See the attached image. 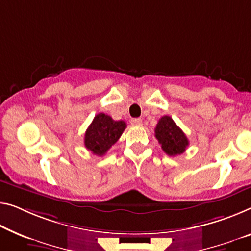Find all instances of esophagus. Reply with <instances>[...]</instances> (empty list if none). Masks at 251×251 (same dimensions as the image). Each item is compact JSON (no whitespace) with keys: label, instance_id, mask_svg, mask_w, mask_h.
I'll use <instances>...</instances> for the list:
<instances>
[{"label":"esophagus","instance_id":"1","mask_svg":"<svg viewBox=\"0 0 251 251\" xmlns=\"http://www.w3.org/2000/svg\"><path fill=\"white\" fill-rule=\"evenodd\" d=\"M131 125H132V126H141L142 120H141V119H139V118L132 119V120H131Z\"/></svg>","mask_w":251,"mask_h":251}]
</instances>
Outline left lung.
I'll return each mask as SVG.
<instances>
[{
    "label": "left lung",
    "mask_w": 251,
    "mask_h": 251,
    "mask_svg": "<svg viewBox=\"0 0 251 251\" xmlns=\"http://www.w3.org/2000/svg\"><path fill=\"white\" fill-rule=\"evenodd\" d=\"M155 137L168 156L180 155L190 144L182 129L168 115L159 119L155 128Z\"/></svg>",
    "instance_id": "1"
}]
</instances>
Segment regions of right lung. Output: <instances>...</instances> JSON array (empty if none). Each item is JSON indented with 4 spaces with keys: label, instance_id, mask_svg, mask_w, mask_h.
<instances>
[{
    "label": "right lung",
    "instance_id": "right-lung-1",
    "mask_svg": "<svg viewBox=\"0 0 251 251\" xmlns=\"http://www.w3.org/2000/svg\"><path fill=\"white\" fill-rule=\"evenodd\" d=\"M126 128L125 121H115L110 115L99 113L86 130L84 145L94 155L104 156L119 140Z\"/></svg>",
    "mask_w": 251,
    "mask_h": 251
}]
</instances>
